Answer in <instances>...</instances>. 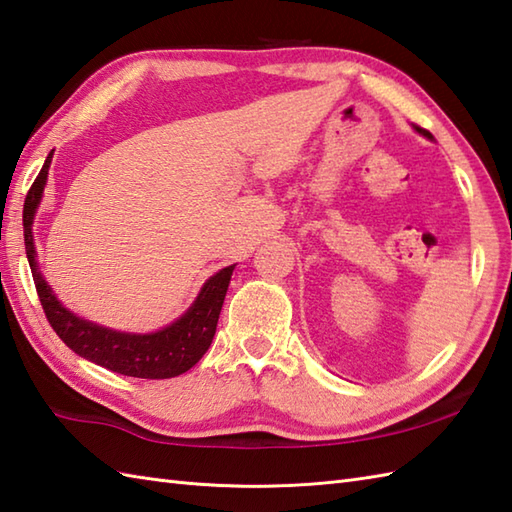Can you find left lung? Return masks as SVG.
<instances>
[{
  "label": "left lung",
  "instance_id": "obj_1",
  "mask_svg": "<svg viewBox=\"0 0 512 512\" xmlns=\"http://www.w3.org/2000/svg\"><path fill=\"white\" fill-rule=\"evenodd\" d=\"M414 129H416L420 135H425V138H429V140L434 138V135H431V133H429V131H425V129H420V127H414Z\"/></svg>",
  "mask_w": 512,
  "mask_h": 512
}]
</instances>
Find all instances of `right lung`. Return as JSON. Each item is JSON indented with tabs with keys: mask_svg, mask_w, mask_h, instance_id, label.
<instances>
[{
	"mask_svg": "<svg viewBox=\"0 0 512 512\" xmlns=\"http://www.w3.org/2000/svg\"><path fill=\"white\" fill-rule=\"evenodd\" d=\"M50 164L52 153L45 160L39 177L34 179L24 203L26 256L50 326L78 357L92 361L96 366H102L111 372L124 374V377L170 379L188 372L206 355V350L212 344V337L217 333L221 306L236 265L223 267L217 274L210 276L203 282L201 291L197 293L195 302L188 306V311L177 317L173 324H168L155 333H124L116 331V328L89 322L85 317H78L70 309H65L61 300L54 295L52 287L45 282L37 263V247H34L32 223L34 214H37L41 206L43 188L48 184Z\"/></svg>",
	"mask_w": 512,
	"mask_h": 512,
	"instance_id": "obj_1",
	"label": "right lung"
}]
</instances>
